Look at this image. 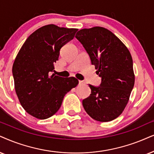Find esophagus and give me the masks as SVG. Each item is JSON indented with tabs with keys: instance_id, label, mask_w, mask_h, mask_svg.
Segmentation results:
<instances>
[{
	"instance_id": "obj_1",
	"label": "esophagus",
	"mask_w": 154,
	"mask_h": 154,
	"mask_svg": "<svg viewBox=\"0 0 154 154\" xmlns=\"http://www.w3.org/2000/svg\"><path fill=\"white\" fill-rule=\"evenodd\" d=\"M79 85H84V84H85V82L79 80Z\"/></svg>"
}]
</instances>
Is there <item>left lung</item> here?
Returning <instances> with one entry per match:
<instances>
[{"mask_svg": "<svg viewBox=\"0 0 154 154\" xmlns=\"http://www.w3.org/2000/svg\"><path fill=\"white\" fill-rule=\"evenodd\" d=\"M75 38L102 78L100 87L89 85L91 94L82 101L84 109L98 122L115 119L125 109L135 82L131 53L115 35L102 27L82 29Z\"/></svg>", "mask_w": 154, "mask_h": 154, "instance_id": "left-lung-1", "label": "left lung"}]
</instances>
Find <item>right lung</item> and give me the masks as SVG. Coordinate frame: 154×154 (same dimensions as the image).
Wrapping results in <instances>:
<instances>
[{
    "label": "right lung",
    "instance_id": "add662e5",
    "mask_svg": "<svg viewBox=\"0 0 154 154\" xmlns=\"http://www.w3.org/2000/svg\"><path fill=\"white\" fill-rule=\"evenodd\" d=\"M77 30L45 25L32 32L19 50L13 65L15 89L20 104L30 115L39 119L54 115L65 95L78 85L75 77L50 76L60 49L72 40Z\"/></svg>",
    "mask_w": 154,
    "mask_h": 154
}]
</instances>
